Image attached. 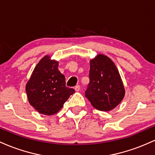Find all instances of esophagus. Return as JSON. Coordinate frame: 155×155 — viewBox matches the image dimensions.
Wrapping results in <instances>:
<instances>
[{
	"label": "esophagus",
	"mask_w": 155,
	"mask_h": 155,
	"mask_svg": "<svg viewBox=\"0 0 155 155\" xmlns=\"http://www.w3.org/2000/svg\"><path fill=\"white\" fill-rule=\"evenodd\" d=\"M80 88H81V87H80V86H78V85L74 87V90H75V91H79Z\"/></svg>",
	"instance_id": "1"
}]
</instances>
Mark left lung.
<instances>
[{
    "mask_svg": "<svg viewBox=\"0 0 155 155\" xmlns=\"http://www.w3.org/2000/svg\"><path fill=\"white\" fill-rule=\"evenodd\" d=\"M89 80L85 96L97 110L110 111L124 99L125 89L119 70L107 55L98 54L90 61Z\"/></svg>",
    "mask_w": 155,
    "mask_h": 155,
    "instance_id": "1",
    "label": "left lung"
}]
</instances>
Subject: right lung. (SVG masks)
I'll return each instance as SVG.
<instances>
[{
	"label": "right lung",
	"instance_id": "right-lung-1",
	"mask_svg": "<svg viewBox=\"0 0 155 155\" xmlns=\"http://www.w3.org/2000/svg\"><path fill=\"white\" fill-rule=\"evenodd\" d=\"M58 67V61L45 55L36 64L26 83L29 103L39 114L48 116L56 114L74 93L73 88L66 86L65 77Z\"/></svg>",
	"mask_w": 155,
	"mask_h": 155
}]
</instances>
